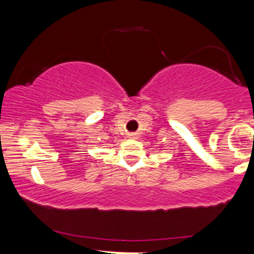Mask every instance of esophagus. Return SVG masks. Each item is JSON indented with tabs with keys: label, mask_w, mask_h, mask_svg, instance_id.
Listing matches in <instances>:
<instances>
[{
	"label": "esophagus",
	"mask_w": 254,
	"mask_h": 254,
	"mask_svg": "<svg viewBox=\"0 0 254 254\" xmlns=\"http://www.w3.org/2000/svg\"><path fill=\"white\" fill-rule=\"evenodd\" d=\"M129 137H130V138H137V135H136V133H130Z\"/></svg>",
	"instance_id": "1"
}]
</instances>
